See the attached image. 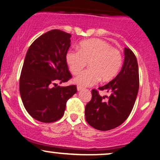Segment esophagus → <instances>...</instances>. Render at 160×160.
<instances>
[{"instance_id":"esophagus-1","label":"esophagus","mask_w":160,"mask_h":160,"mask_svg":"<svg viewBox=\"0 0 160 160\" xmlns=\"http://www.w3.org/2000/svg\"><path fill=\"white\" fill-rule=\"evenodd\" d=\"M77 90H78V91H82V90H83V88H82V87H80V86H78V87H77Z\"/></svg>"}]
</instances>
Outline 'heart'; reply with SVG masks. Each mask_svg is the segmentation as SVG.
<instances>
[{
  "mask_svg": "<svg viewBox=\"0 0 160 160\" xmlns=\"http://www.w3.org/2000/svg\"><path fill=\"white\" fill-rule=\"evenodd\" d=\"M66 62L73 75L78 74L88 63L90 68L80 73L74 82L80 87H89L100 79L106 82L115 78L121 70L123 57L120 50L106 41L92 39L81 42L78 50L68 51Z\"/></svg>",
  "mask_w": 160,
  "mask_h": 160,
  "instance_id": "1",
  "label": "heart"
}]
</instances>
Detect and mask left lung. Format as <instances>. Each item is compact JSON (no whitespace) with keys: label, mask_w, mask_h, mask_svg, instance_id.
<instances>
[{"label":"left lung","mask_w":160,"mask_h":160,"mask_svg":"<svg viewBox=\"0 0 160 160\" xmlns=\"http://www.w3.org/2000/svg\"><path fill=\"white\" fill-rule=\"evenodd\" d=\"M121 72L109 83L99 88L111 93L108 100L105 101V97L93 89L91 100L85 106L86 121L99 130H110L122 124L130 114L136 102L139 88L138 62L129 48H125Z\"/></svg>","instance_id":"1"}]
</instances>
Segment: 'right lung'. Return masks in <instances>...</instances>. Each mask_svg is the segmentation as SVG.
<instances>
[{
  "mask_svg": "<svg viewBox=\"0 0 160 160\" xmlns=\"http://www.w3.org/2000/svg\"><path fill=\"white\" fill-rule=\"evenodd\" d=\"M71 35L54 29L31 45L22 67L19 91L28 114L43 123L63 117L67 100L77 92L76 85L61 87L72 78L66 62Z\"/></svg>",
  "mask_w": 160,
  "mask_h": 160,
  "instance_id": "1",
  "label": "right lung"
}]
</instances>
